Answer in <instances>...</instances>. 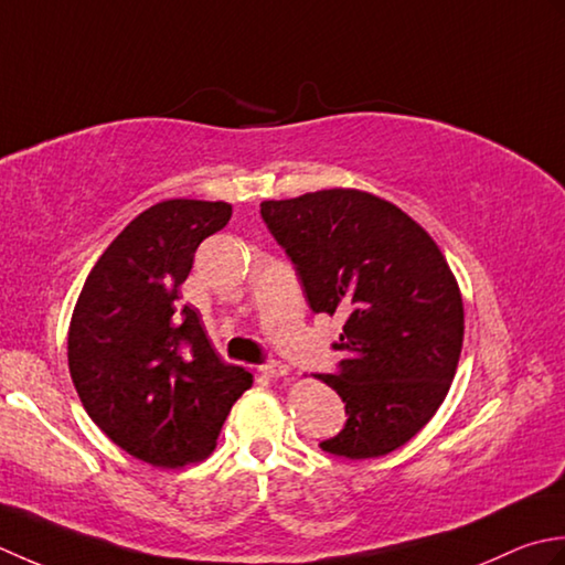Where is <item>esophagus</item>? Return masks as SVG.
<instances>
[{
	"label": "esophagus",
	"mask_w": 565,
	"mask_h": 565,
	"mask_svg": "<svg viewBox=\"0 0 565 565\" xmlns=\"http://www.w3.org/2000/svg\"><path fill=\"white\" fill-rule=\"evenodd\" d=\"M260 371L266 373L268 377H285V375H290V367H287L285 363H280V361H268L266 365H260Z\"/></svg>",
	"instance_id": "34e87169"
}]
</instances>
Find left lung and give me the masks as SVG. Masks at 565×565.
I'll return each mask as SVG.
<instances>
[{"label": "left lung", "mask_w": 565, "mask_h": 565, "mask_svg": "<svg viewBox=\"0 0 565 565\" xmlns=\"http://www.w3.org/2000/svg\"><path fill=\"white\" fill-rule=\"evenodd\" d=\"M260 216L312 312L343 319L333 349L347 359L317 377L347 402L349 419L321 451H395L441 407L463 347V299L444 253L399 206L361 190L268 200Z\"/></svg>", "instance_id": "8db88e82"}]
</instances>
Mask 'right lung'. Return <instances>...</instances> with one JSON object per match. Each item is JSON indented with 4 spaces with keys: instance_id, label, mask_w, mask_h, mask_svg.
<instances>
[{
    "instance_id": "right-lung-1",
    "label": "right lung",
    "mask_w": 565,
    "mask_h": 565,
    "mask_svg": "<svg viewBox=\"0 0 565 565\" xmlns=\"http://www.w3.org/2000/svg\"><path fill=\"white\" fill-rule=\"evenodd\" d=\"M228 218L226 202L148 206L95 263L67 331V365L89 419L158 468L210 456L253 385L248 371L218 359L198 309L180 305L194 250Z\"/></svg>"
}]
</instances>
